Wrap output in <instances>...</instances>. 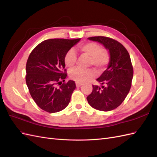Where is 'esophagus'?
Returning a JSON list of instances; mask_svg holds the SVG:
<instances>
[{
  "label": "esophagus",
  "mask_w": 157,
  "mask_h": 157,
  "mask_svg": "<svg viewBox=\"0 0 157 157\" xmlns=\"http://www.w3.org/2000/svg\"><path fill=\"white\" fill-rule=\"evenodd\" d=\"M82 85V83H80V82H76V86H77V87L81 86Z\"/></svg>",
  "instance_id": "esophagus-1"
}]
</instances>
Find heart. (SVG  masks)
<instances>
[{"label": "heart", "mask_w": 157, "mask_h": 157, "mask_svg": "<svg viewBox=\"0 0 157 157\" xmlns=\"http://www.w3.org/2000/svg\"><path fill=\"white\" fill-rule=\"evenodd\" d=\"M81 53L89 57L88 65H92L98 71L105 69L110 61V57L108 52L103 49L98 43L89 42L79 46ZM77 61V55L73 49L69 50L64 57V63L67 67L71 68ZM94 72L91 69H82L75 68L70 71L69 77L77 82H84L94 77Z\"/></svg>", "instance_id": "heart-1"}]
</instances>
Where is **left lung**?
Segmentation results:
<instances>
[{
  "instance_id": "obj_1",
  "label": "left lung",
  "mask_w": 157,
  "mask_h": 157,
  "mask_svg": "<svg viewBox=\"0 0 157 157\" xmlns=\"http://www.w3.org/2000/svg\"><path fill=\"white\" fill-rule=\"evenodd\" d=\"M88 39L99 42L109 50L110 61L107 69L97 78L101 87L92 85V92L86 99L90 106L98 110H113L124 101L132 86L134 70L129 53L111 38L99 36Z\"/></svg>"
}]
</instances>
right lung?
<instances>
[{"label":"right lung","mask_w":157,"mask_h":157,"mask_svg":"<svg viewBox=\"0 0 157 157\" xmlns=\"http://www.w3.org/2000/svg\"><path fill=\"white\" fill-rule=\"evenodd\" d=\"M80 40H44L33 50L28 58L26 84L33 100L42 110L57 113L69 105L76 84L73 80L64 82L67 76L64 57Z\"/></svg>","instance_id":"1"}]
</instances>
